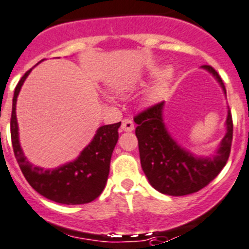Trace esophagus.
<instances>
[{
  "instance_id": "esophagus-1",
  "label": "esophagus",
  "mask_w": 249,
  "mask_h": 249,
  "mask_svg": "<svg viewBox=\"0 0 249 249\" xmlns=\"http://www.w3.org/2000/svg\"><path fill=\"white\" fill-rule=\"evenodd\" d=\"M122 130H124V131H132L134 130V123L130 119H124L122 122Z\"/></svg>"
}]
</instances>
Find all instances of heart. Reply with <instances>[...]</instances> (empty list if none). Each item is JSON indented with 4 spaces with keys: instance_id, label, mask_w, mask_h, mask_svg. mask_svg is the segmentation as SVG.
Returning <instances> with one entry per match:
<instances>
[{
    "instance_id": "1",
    "label": "heart",
    "mask_w": 249,
    "mask_h": 249,
    "mask_svg": "<svg viewBox=\"0 0 249 249\" xmlns=\"http://www.w3.org/2000/svg\"><path fill=\"white\" fill-rule=\"evenodd\" d=\"M168 78H169V72L166 71L163 73V75L161 76V80H160V82L157 83V85L155 86V87H153L152 90H151L150 99L155 101V99H157L160 96H161L162 92H163L164 88H166L167 81H168Z\"/></svg>"
}]
</instances>
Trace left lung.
I'll use <instances>...</instances> for the list:
<instances>
[{
    "mask_svg": "<svg viewBox=\"0 0 249 249\" xmlns=\"http://www.w3.org/2000/svg\"><path fill=\"white\" fill-rule=\"evenodd\" d=\"M201 67L216 78L226 94L219 73L209 65ZM163 102L155 104L134 118L142 171L150 184L162 194L182 196L196 193L217 177L229 160L233 134L231 111H227L226 134L215 155L196 157L171 136L163 123Z\"/></svg>",
    "mask_w": 249,
    "mask_h": 249,
    "instance_id": "left-lung-1",
    "label": "left lung"
}]
</instances>
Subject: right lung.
I'll return each instance as SVG.
<instances>
[{
    "mask_svg": "<svg viewBox=\"0 0 249 249\" xmlns=\"http://www.w3.org/2000/svg\"><path fill=\"white\" fill-rule=\"evenodd\" d=\"M30 71L25 72L16 87L11 115V139L20 171L30 187L49 200L66 205L90 203L98 198L106 187L111 153L119 139L118 129L122 123L99 127L92 141L75 161L54 169L34 166L28 161L20 147L16 117L17 97Z\"/></svg>",
    "mask_w": 249,
    "mask_h": 249,
    "instance_id": "add662e5",
    "label": "right lung"
}]
</instances>
